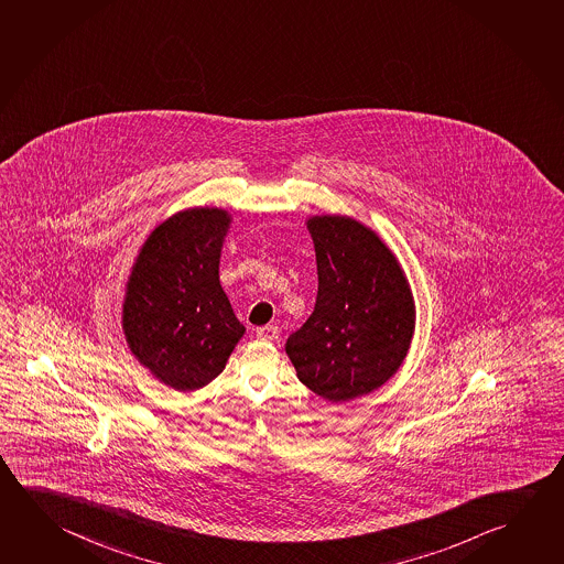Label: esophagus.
Returning a JSON list of instances; mask_svg holds the SVG:
<instances>
[{
    "label": "esophagus",
    "instance_id": "obj_1",
    "mask_svg": "<svg viewBox=\"0 0 564 564\" xmlns=\"http://www.w3.org/2000/svg\"><path fill=\"white\" fill-rule=\"evenodd\" d=\"M258 338L261 340H278L279 328L275 325L259 326Z\"/></svg>",
    "mask_w": 564,
    "mask_h": 564
}]
</instances>
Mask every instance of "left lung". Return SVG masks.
Listing matches in <instances>:
<instances>
[{"instance_id":"1","label":"left lung","mask_w":564,"mask_h":564,"mask_svg":"<svg viewBox=\"0 0 564 564\" xmlns=\"http://www.w3.org/2000/svg\"><path fill=\"white\" fill-rule=\"evenodd\" d=\"M315 243V311L286 338L303 384L348 402L384 384L414 335V299L404 271L372 229L346 216L306 221Z\"/></svg>"}]
</instances>
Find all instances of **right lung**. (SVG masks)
Here are the masks:
<instances>
[{
    "mask_svg": "<svg viewBox=\"0 0 564 564\" xmlns=\"http://www.w3.org/2000/svg\"><path fill=\"white\" fill-rule=\"evenodd\" d=\"M229 221L219 208L174 214L144 241L127 283L122 330L129 348L180 392L209 384L246 333L219 285Z\"/></svg>",
    "mask_w": 564,
    "mask_h": 564,
    "instance_id": "1",
    "label": "right lung"
}]
</instances>
